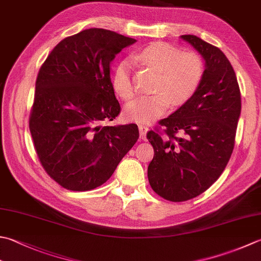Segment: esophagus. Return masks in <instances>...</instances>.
<instances>
[{"label": "esophagus", "instance_id": "34e87169", "mask_svg": "<svg viewBox=\"0 0 261 261\" xmlns=\"http://www.w3.org/2000/svg\"><path fill=\"white\" fill-rule=\"evenodd\" d=\"M138 129H139L140 137L142 138V139H145L147 132H148V126L145 124H138Z\"/></svg>", "mask_w": 261, "mask_h": 261}]
</instances>
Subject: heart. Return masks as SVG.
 <instances>
[{"instance_id":"heart-1","label":"heart","mask_w":261,"mask_h":261,"mask_svg":"<svg viewBox=\"0 0 261 261\" xmlns=\"http://www.w3.org/2000/svg\"><path fill=\"white\" fill-rule=\"evenodd\" d=\"M161 71L157 80L158 93L142 96L127 104L124 114L127 120L138 123H150L161 117L171 104H182L190 98L200 84L203 65L200 58L193 53L181 54L173 46L157 43L148 46L136 55ZM134 61L125 59L117 65L113 76V85L123 99L135 96Z\"/></svg>"}]
</instances>
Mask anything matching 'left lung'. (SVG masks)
Here are the masks:
<instances>
[{"label": "left lung", "mask_w": 261, "mask_h": 261, "mask_svg": "<svg viewBox=\"0 0 261 261\" xmlns=\"http://www.w3.org/2000/svg\"><path fill=\"white\" fill-rule=\"evenodd\" d=\"M181 38L205 61L201 81L185 104L160 121L164 135L147 134L155 152L148 166L150 187L175 202L199 196L221 176L232 155L241 114L237 75L225 54L195 35Z\"/></svg>", "instance_id": "left-lung-1"}]
</instances>
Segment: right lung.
<instances>
[{
	"instance_id": "right-lung-1",
	"label": "right lung",
	"mask_w": 261,
	"mask_h": 261,
	"mask_svg": "<svg viewBox=\"0 0 261 261\" xmlns=\"http://www.w3.org/2000/svg\"><path fill=\"white\" fill-rule=\"evenodd\" d=\"M136 42L111 30L86 29L61 40L40 66L29 129L45 171L68 190L103 185L139 138L135 123L101 125L121 111L111 63Z\"/></svg>"
}]
</instances>
